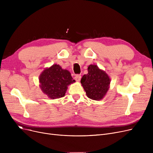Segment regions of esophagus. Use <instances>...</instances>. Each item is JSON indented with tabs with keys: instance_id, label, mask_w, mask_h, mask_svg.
Instances as JSON below:
<instances>
[{
	"instance_id": "1",
	"label": "esophagus",
	"mask_w": 153,
	"mask_h": 153,
	"mask_svg": "<svg viewBox=\"0 0 153 153\" xmlns=\"http://www.w3.org/2000/svg\"><path fill=\"white\" fill-rule=\"evenodd\" d=\"M74 79H75V80L76 81H77V82H79L80 81H81V75H79V74H77V75H76V76L74 77Z\"/></svg>"
}]
</instances>
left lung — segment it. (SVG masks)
<instances>
[{
  "instance_id": "1",
  "label": "left lung",
  "mask_w": 153,
  "mask_h": 153,
  "mask_svg": "<svg viewBox=\"0 0 153 153\" xmlns=\"http://www.w3.org/2000/svg\"><path fill=\"white\" fill-rule=\"evenodd\" d=\"M88 73L82 76L81 83L88 97L94 100H102L107 94L111 80L105 71L95 64H90Z\"/></svg>"
}]
</instances>
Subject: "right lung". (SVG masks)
Segmentation results:
<instances>
[{"label":"right lung","instance_id":"1","mask_svg":"<svg viewBox=\"0 0 153 153\" xmlns=\"http://www.w3.org/2000/svg\"><path fill=\"white\" fill-rule=\"evenodd\" d=\"M75 82L70 72L57 64L45 68L39 76L40 89L51 99L64 97L68 86Z\"/></svg>","mask_w":153,"mask_h":153}]
</instances>
